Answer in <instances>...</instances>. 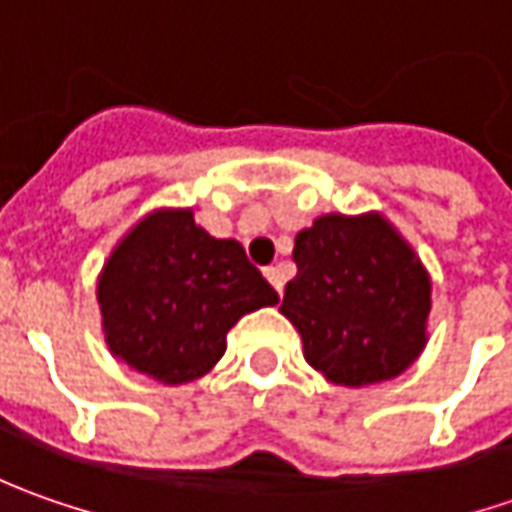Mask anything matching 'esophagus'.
<instances>
[{"mask_svg":"<svg viewBox=\"0 0 512 512\" xmlns=\"http://www.w3.org/2000/svg\"><path fill=\"white\" fill-rule=\"evenodd\" d=\"M265 276L267 282L276 287V293L282 296V273H279V267H265Z\"/></svg>","mask_w":512,"mask_h":512,"instance_id":"1","label":"esophagus"}]
</instances>
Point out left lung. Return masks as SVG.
Wrapping results in <instances>:
<instances>
[{"mask_svg": "<svg viewBox=\"0 0 512 512\" xmlns=\"http://www.w3.org/2000/svg\"><path fill=\"white\" fill-rule=\"evenodd\" d=\"M282 313L327 382L396 379L427 344L430 276L382 213H327L296 236Z\"/></svg>", "mask_w": 512, "mask_h": 512, "instance_id": "1", "label": "left lung"}]
</instances>
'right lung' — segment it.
<instances>
[{"instance_id":"obj_1","label":"right lung","mask_w":512,"mask_h":512,"mask_svg":"<svg viewBox=\"0 0 512 512\" xmlns=\"http://www.w3.org/2000/svg\"><path fill=\"white\" fill-rule=\"evenodd\" d=\"M96 299L110 353L162 384L205 376L227 330L279 293L236 239H213L187 207H162L130 227L102 267Z\"/></svg>"}]
</instances>
